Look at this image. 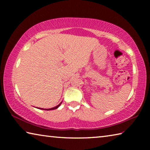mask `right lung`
Listing matches in <instances>:
<instances>
[{
  "instance_id": "1",
  "label": "right lung",
  "mask_w": 150,
  "mask_h": 150,
  "mask_svg": "<svg viewBox=\"0 0 150 150\" xmlns=\"http://www.w3.org/2000/svg\"><path fill=\"white\" fill-rule=\"evenodd\" d=\"M62 103H62H60L59 105H57L56 106H54V107H53V108H38V109H41V110H55V109H56V108H57L58 107H59V106L61 105V104ZM37 108V107H36Z\"/></svg>"
}]
</instances>
